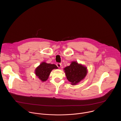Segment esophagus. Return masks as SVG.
I'll return each mask as SVG.
<instances>
[{
	"label": "esophagus",
	"instance_id": "34e87169",
	"mask_svg": "<svg viewBox=\"0 0 121 121\" xmlns=\"http://www.w3.org/2000/svg\"><path fill=\"white\" fill-rule=\"evenodd\" d=\"M56 65H57V66L58 67H60L61 66V63H57L56 64Z\"/></svg>",
	"mask_w": 121,
	"mask_h": 121
}]
</instances>
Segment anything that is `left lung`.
Here are the masks:
<instances>
[{
  "mask_svg": "<svg viewBox=\"0 0 121 121\" xmlns=\"http://www.w3.org/2000/svg\"><path fill=\"white\" fill-rule=\"evenodd\" d=\"M67 80L72 85H76L82 80L87 75V68L76 62H73L69 66L64 68Z\"/></svg>",
  "mask_w": 121,
  "mask_h": 121,
  "instance_id": "1",
  "label": "left lung"
}]
</instances>
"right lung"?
Listing matches in <instances>:
<instances>
[{
    "mask_svg": "<svg viewBox=\"0 0 121 121\" xmlns=\"http://www.w3.org/2000/svg\"><path fill=\"white\" fill-rule=\"evenodd\" d=\"M57 68H58L57 66L55 64L43 62L36 69L35 74L42 81H45L48 78L51 71L54 69Z\"/></svg>",
    "mask_w": 121,
    "mask_h": 121,
    "instance_id": "add662e5",
    "label": "right lung"
}]
</instances>
